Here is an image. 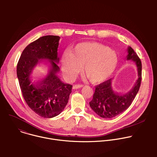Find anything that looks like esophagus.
<instances>
[{
  "label": "esophagus",
  "mask_w": 157,
  "mask_h": 157,
  "mask_svg": "<svg viewBox=\"0 0 157 157\" xmlns=\"http://www.w3.org/2000/svg\"><path fill=\"white\" fill-rule=\"evenodd\" d=\"M82 86H83V85H82V84H75V85H73V88L74 89H75L81 88V87H82Z\"/></svg>",
  "instance_id": "1"
}]
</instances>
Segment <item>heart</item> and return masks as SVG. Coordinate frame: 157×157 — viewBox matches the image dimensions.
<instances>
[{
	"label": "heart",
	"mask_w": 157,
	"mask_h": 157,
	"mask_svg": "<svg viewBox=\"0 0 157 157\" xmlns=\"http://www.w3.org/2000/svg\"><path fill=\"white\" fill-rule=\"evenodd\" d=\"M118 56L115 51L96 42L78 43L71 54L65 53L61 60L62 71L69 79L75 78L82 67L84 76L91 82L100 84L115 71Z\"/></svg>",
	"instance_id": "heart-1"
}]
</instances>
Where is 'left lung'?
I'll list each match as a JSON object with an SVG mask.
<instances>
[{
	"label": "left lung",
	"mask_w": 157,
	"mask_h": 157,
	"mask_svg": "<svg viewBox=\"0 0 157 157\" xmlns=\"http://www.w3.org/2000/svg\"><path fill=\"white\" fill-rule=\"evenodd\" d=\"M127 52V59H132L136 63L139 78L131 90L124 94L114 92L112 86V79L95 86L93 98L89 102V105L95 113L102 118L110 119L123 113L131 105L139 92L142 81L141 60L130 47H128Z\"/></svg>",
	"instance_id": "1"
}]
</instances>
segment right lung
Instances as JSON below:
<instances>
[{
  "instance_id": "obj_1",
  "label": "right lung",
  "mask_w": 157,
  "mask_h": 157,
  "mask_svg": "<svg viewBox=\"0 0 157 157\" xmlns=\"http://www.w3.org/2000/svg\"><path fill=\"white\" fill-rule=\"evenodd\" d=\"M60 37L47 35L32 42L22 52L17 66V75L22 95L29 107L38 116L52 118L59 115L68 103L72 85L63 82L58 73ZM45 63L48 73L40 80L33 71L40 63Z\"/></svg>"
}]
</instances>
